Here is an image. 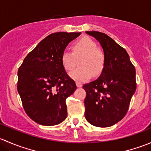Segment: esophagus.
I'll return each mask as SVG.
<instances>
[{
    "label": "esophagus",
    "mask_w": 151,
    "mask_h": 151,
    "mask_svg": "<svg viewBox=\"0 0 151 151\" xmlns=\"http://www.w3.org/2000/svg\"><path fill=\"white\" fill-rule=\"evenodd\" d=\"M76 85H77V86L78 87V88H81V87L83 86V85H82V83H78V82H76Z\"/></svg>",
    "instance_id": "obj_1"
}]
</instances>
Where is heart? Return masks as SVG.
Masks as SVG:
<instances>
[{
    "mask_svg": "<svg viewBox=\"0 0 151 151\" xmlns=\"http://www.w3.org/2000/svg\"><path fill=\"white\" fill-rule=\"evenodd\" d=\"M72 52L64 50L61 55V63L66 71H71L77 65L80 67L70 73L72 79L85 81L92 77L99 75L105 65V56L101 50L97 48V45L89 37H83L74 42L71 47Z\"/></svg>",
    "mask_w": 151,
    "mask_h": 151,
    "instance_id": "1",
    "label": "heart"
}]
</instances>
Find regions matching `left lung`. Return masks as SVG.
I'll use <instances>...</instances> for the list:
<instances>
[{
	"mask_svg": "<svg viewBox=\"0 0 151 151\" xmlns=\"http://www.w3.org/2000/svg\"><path fill=\"white\" fill-rule=\"evenodd\" d=\"M99 42L104 68L97 80L83 85L86 92L85 116L97 127H109L126 115L136 91V71L127 52L112 38L99 31H86Z\"/></svg>",
	"mask_w": 151,
	"mask_h": 151,
	"instance_id": "left-lung-1",
	"label": "left lung"
}]
</instances>
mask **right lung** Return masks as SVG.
Returning <instances> with one entry per match:
<instances>
[{"label": "right lung", "instance_id": "right-lung-1", "mask_svg": "<svg viewBox=\"0 0 151 151\" xmlns=\"http://www.w3.org/2000/svg\"><path fill=\"white\" fill-rule=\"evenodd\" d=\"M79 33L57 32L41 41L18 69L17 91L27 115L43 126H55L67 117L66 99L77 89L61 55Z\"/></svg>", "mask_w": 151, "mask_h": 151}]
</instances>
